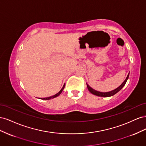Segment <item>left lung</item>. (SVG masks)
I'll list each match as a JSON object with an SVG mask.
<instances>
[{
  "instance_id": "1",
  "label": "left lung",
  "mask_w": 146,
  "mask_h": 146,
  "mask_svg": "<svg viewBox=\"0 0 146 146\" xmlns=\"http://www.w3.org/2000/svg\"><path fill=\"white\" fill-rule=\"evenodd\" d=\"M129 74L130 72L129 73V74L127 75V76L125 78V80L123 82V83L121 84V85L118 86L117 88H116L115 90H112L111 91H108V92H100V91H96L95 90H94L93 88H92L90 86H89V85H88V83H86L87 85V87H88V90L90 91V92H91V93H92V94L94 95H96V96H99V97H110V96H112L113 95H114L115 94H116L117 92H118L119 91H120L122 88L124 86V85H125V83L128 80V78H129Z\"/></svg>"
}]
</instances>
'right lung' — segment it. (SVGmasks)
Returning a JSON list of instances; mask_svg holds the SVG:
<instances>
[{"label":"right lung","mask_w":146,"mask_h":146,"mask_svg":"<svg viewBox=\"0 0 146 146\" xmlns=\"http://www.w3.org/2000/svg\"><path fill=\"white\" fill-rule=\"evenodd\" d=\"M64 86H65V84L64 85H63V88H61V90L58 92V93H56V94H55V95H54V96H50V97H48V98H41V99H42V100H50V99H54V98H56V97H58L61 92H62V91H63V90H64Z\"/></svg>","instance_id":"right-lung-1"}]
</instances>
